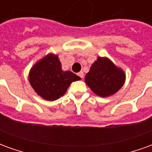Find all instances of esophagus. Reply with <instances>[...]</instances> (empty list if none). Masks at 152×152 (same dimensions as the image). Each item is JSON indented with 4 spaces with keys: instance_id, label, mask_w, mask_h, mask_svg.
<instances>
[{
    "instance_id": "34e87169",
    "label": "esophagus",
    "mask_w": 152,
    "mask_h": 152,
    "mask_svg": "<svg viewBox=\"0 0 152 152\" xmlns=\"http://www.w3.org/2000/svg\"><path fill=\"white\" fill-rule=\"evenodd\" d=\"M77 75H78V76H79L81 78V79H83V77H84V72H80L78 73Z\"/></svg>"
}]
</instances>
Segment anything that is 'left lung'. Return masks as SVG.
Listing matches in <instances>:
<instances>
[{
	"instance_id": "left-lung-1",
	"label": "left lung",
	"mask_w": 152,
	"mask_h": 152,
	"mask_svg": "<svg viewBox=\"0 0 152 152\" xmlns=\"http://www.w3.org/2000/svg\"><path fill=\"white\" fill-rule=\"evenodd\" d=\"M85 81L94 94L106 98L113 95L123 86L125 73L107 58L98 57L86 74Z\"/></svg>"
}]
</instances>
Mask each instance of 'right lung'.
I'll list each match as a JSON object with an SVG mask.
<instances>
[{
	"label": "right lung",
	"mask_w": 152,
	"mask_h": 152,
	"mask_svg": "<svg viewBox=\"0 0 152 152\" xmlns=\"http://www.w3.org/2000/svg\"><path fill=\"white\" fill-rule=\"evenodd\" d=\"M28 79L38 95L54 101L65 94L72 82L80 78L70 71H63L58 55L49 53L31 67Z\"/></svg>",
	"instance_id": "1"
}]
</instances>
